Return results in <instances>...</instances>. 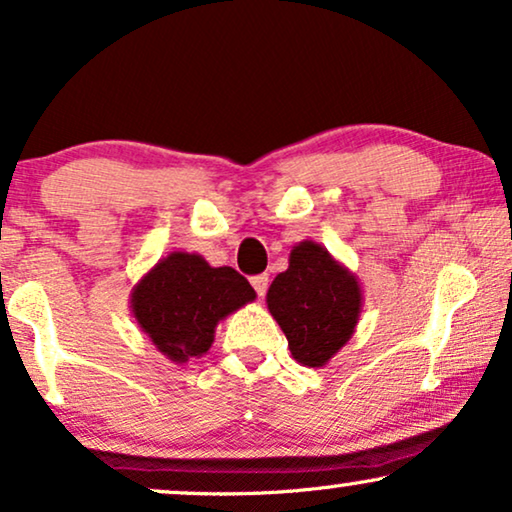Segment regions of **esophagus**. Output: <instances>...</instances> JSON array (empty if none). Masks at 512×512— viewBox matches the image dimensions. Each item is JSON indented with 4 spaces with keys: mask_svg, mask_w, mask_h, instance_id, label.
I'll return each mask as SVG.
<instances>
[{
    "mask_svg": "<svg viewBox=\"0 0 512 512\" xmlns=\"http://www.w3.org/2000/svg\"><path fill=\"white\" fill-rule=\"evenodd\" d=\"M250 283H252V288H255L257 297H264V293H267V288H269V276L267 274H257V276L250 278Z\"/></svg>",
    "mask_w": 512,
    "mask_h": 512,
    "instance_id": "34e87169",
    "label": "esophagus"
}]
</instances>
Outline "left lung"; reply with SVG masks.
I'll return each instance as SVG.
<instances>
[{"label": "left lung", "mask_w": 512, "mask_h": 512, "mask_svg": "<svg viewBox=\"0 0 512 512\" xmlns=\"http://www.w3.org/2000/svg\"><path fill=\"white\" fill-rule=\"evenodd\" d=\"M267 307L297 364L321 368L354 335L364 290L357 274L321 243L300 241L290 250L288 269L271 281Z\"/></svg>", "instance_id": "obj_1"}]
</instances>
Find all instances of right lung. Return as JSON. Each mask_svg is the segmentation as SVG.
<instances>
[{
  "instance_id": "obj_1",
  "label": "right lung",
  "mask_w": 512,
  "mask_h": 512,
  "mask_svg": "<svg viewBox=\"0 0 512 512\" xmlns=\"http://www.w3.org/2000/svg\"><path fill=\"white\" fill-rule=\"evenodd\" d=\"M257 297L231 267H210L198 252L174 250L153 264L129 293L141 333L172 364L208 354L219 321Z\"/></svg>"
}]
</instances>
